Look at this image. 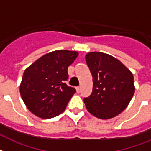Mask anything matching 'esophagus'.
Segmentation results:
<instances>
[{
  "label": "esophagus",
  "mask_w": 151,
  "mask_h": 151,
  "mask_svg": "<svg viewBox=\"0 0 151 151\" xmlns=\"http://www.w3.org/2000/svg\"><path fill=\"white\" fill-rule=\"evenodd\" d=\"M76 90H77V92L78 93L81 92V87H77V88H76Z\"/></svg>",
  "instance_id": "obj_1"
}]
</instances>
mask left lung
I'll use <instances>...</instances> for the list:
<instances>
[{"mask_svg":"<svg viewBox=\"0 0 151 151\" xmlns=\"http://www.w3.org/2000/svg\"><path fill=\"white\" fill-rule=\"evenodd\" d=\"M85 60L93 78L92 93L84 99L87 109L101 119L118 116L135 92L133 73L119 60L104 52H88Z\"/></svg>","mask_w":151,"mask_h":151,"instance_id":"obj_1","label":"left lung"}]
</instances>
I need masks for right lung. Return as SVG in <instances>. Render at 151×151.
<instances>
[{"instance_id": "add662e5", "label": "right lung", "mask_w": 151, "mask_h": 151, "mask_svg": "<svg viewBox=\"0 0 151 151\" xmlns=\"http://www.w3.org/2000/svg\"><path fill=\"white\" fill-rule=\"evenodd\" d=\"M78 52L56 50L46 53L25 69L20 84V94L27 109L42 119L62 113L75 88L67 86V69Z\"/></svg>"}]
</instances>
